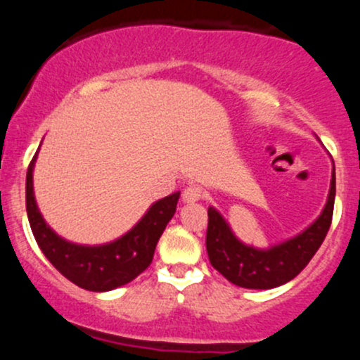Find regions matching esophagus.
<instances>
[{
  "mask_svg": "<svg viewBox=\"0 0 360 360\" xmlns=\"http://www.w3.org/2000/svg\"><path fill=\"white\" fill-rule=\"evenodd\" d=\"M201 198H203V188L198 184H189L183 191V200L188 201V203L189 201L201 200Z\"/></svg>",
  "mask_w": 360,
  "mask_h": 360,
  "instance_id": "esophagus-1",
  "label": "esophagus"
}]
</instances>
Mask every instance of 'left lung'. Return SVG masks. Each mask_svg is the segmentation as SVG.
<instances>
[{"instance_id":"1","label":"left lung","mask_w":360,"mask_h":360,"mask_svg":"<svg viewBox=\"0 0 360 360\" xmlns=\"http://www.w3.org/2000/svg\"><path fill=\"white\" fill-rule=\"evenodd\" d=\"M335 203V169L328 201L320 218L303 233L291 240L257 250L243 245L214 208H208L206 250L212 266L230 283L249 289H271L288 283L300 274L323 243L333 217Z\"/></svg>"}]
</instances>
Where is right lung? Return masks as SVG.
<instances>
[{"mask_svg":"<svg viewBox=\"0 0 360 360\" xmlns=\"http://www.w3.org/2000/svg\"><path fill=\"white\" fill-rule=\"evenodd\" d=\"M35 157L27 171V214L40 250L64 278L88 291H110L134 281L150 266L157 242L174 217L179 193L150 206L146 217L118 240L100 247L76 245L57 237L44 221L34 198Z\"/></svg>","mask_w":360,"mask_h":360,"instance_id":"right-lung-1","label":"right lung"}]
</instances>
